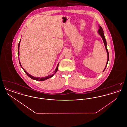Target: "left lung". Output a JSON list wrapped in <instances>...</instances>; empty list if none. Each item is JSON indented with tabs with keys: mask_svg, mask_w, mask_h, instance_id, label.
I'll return each instance as SVG.
<instances>
[{
	"mask_svg": "<svg viewBox=\"0 0 127 127\" xmlns=\"http://www.w3.org/2000/svg\"><path fill=\"white\" fill-rule=\"evenodd\" d=\"M98 34L100 35V36H101L103 40V42L104 43V45H105V48L106 49V51H107V54H108V60H107V64H106V66L104 68V69L103 70V71L105 70L106 68V66H107V64H108V61L109 60V52H108V50L107 49V42H106V40L105 39V37L104 36V34L103 33V30L101 26H99V29L98 30Z\"/></svg>",
	"mask_w": 127,
	"mask_h": 127,
	"instance_id": "1",
	"label": "left lung"
}]
</instances>
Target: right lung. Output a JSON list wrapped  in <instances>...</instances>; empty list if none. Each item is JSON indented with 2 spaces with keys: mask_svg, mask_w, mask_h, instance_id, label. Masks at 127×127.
Masks as SVG:
<instances>
[{
  "mask_svg": "<svg viewBox=\"0 0 127 127\" xmlns=\"http://www.w3.org/2000/svg\"><path fill=\"white\" fill-rule=\"evenodd\" d=\"M20 41H19V42L18 43V53H19V45H20ZM19 64H20V66L21 67H22V68L23 69V70L26 73V74L29 77H30L31 79H34V80H37V81H44V80H46V79H49V78H51L57 72V71H58V67H59V64H58V66H57V67H56V69H55V70L54 73L52 74V75H48V76H47V77H43V78H36V77H33V76H31V75H30V74H29L22 67V66H21V63H20V61L19 60Z\"/></svg>",
  "mask_w": 127,
  "mask_h": 127,
  "instance_id": "add662e5",
  "label": "right lung"
}]
</instances>
